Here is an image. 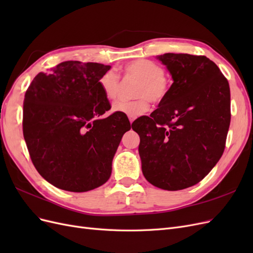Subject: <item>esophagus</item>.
Wrapping results in <instances>:
<instances>
[{
  "label": "esophagus",
  "instance_id": "34e87169",
  "mask_svg": "<svg viewBox=\"0 0 253 253\" xmlns=\"http://www.w3.org/2000/svg\"><path fill=\"white\" fill-rule=\"evenodd\" d=\"M128 119H129V122H131V124H132V122L135 120V118H134V117H128Z\"/></svg>",
  "mask_w": 253,
  "mask_h": 253
}]
</instances>
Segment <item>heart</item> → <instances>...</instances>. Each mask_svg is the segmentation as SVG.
<instances>
[{
    "instance_id": "heart-1",
    "label": "heart",
    "mask_w": 253,
    "mask_h": 253,
    "mask_svg": "<svg viewBox=\"0 0 253 253\" xmlns=\"http://www.w3.org/2000/svg\"><path fill=\"white\" fill-rule=\"evenodd\" d=\"M124 72L126 76L139 80L135 96L139 97L133 101H117L113 105V111L126 115L128 117H138L150 109L149 99L154 103L163 101L169 90V81L164 75L163 67L147 59L134 60L125 65ZM104 96L115 100L118 97L120 80L114 71L105 72L99 79Z\"/></svg>"
}]
</instances>
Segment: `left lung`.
<instances>
[{
  "label": "left lung",
  "instance_id": "obj_1",
  "mask_svg": "<svg viewBox=\"0 0 253 253\" xmlns=\"http://www.w3.org/2000/svg\"><path fill=\"white\" fill-rule=\"evenodd\" d=\"M173 83L150 117L132 124L139 135L143 176L157 188L177 191L200 182L217 164L230 126V87L205 56H157Z\"/></svg>",
  "mask_w": 253,
  "mask_h": 253
}]
</instances>
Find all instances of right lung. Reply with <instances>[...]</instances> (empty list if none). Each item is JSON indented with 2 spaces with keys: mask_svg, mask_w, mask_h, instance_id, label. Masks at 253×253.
<instances>
[{
  "mask_svg": "<svg viewBox=\"0 0 253 253\" xmlns=\"http://www.w3.org/2000/svg\"><path fill=\"white\" fill-rule=\"evenodd\" d=\"M110 65L65 61L39 73L25 93L23 135L32 162L52 186L86 192L102 186L122 136L126 115L111 109L99 86Z\"/></svg>",
  "mask_w": 253,
  "mask_h": 253,
  "instance_id": "add662e5",
  "label": "right lung"
}]
</instances>
